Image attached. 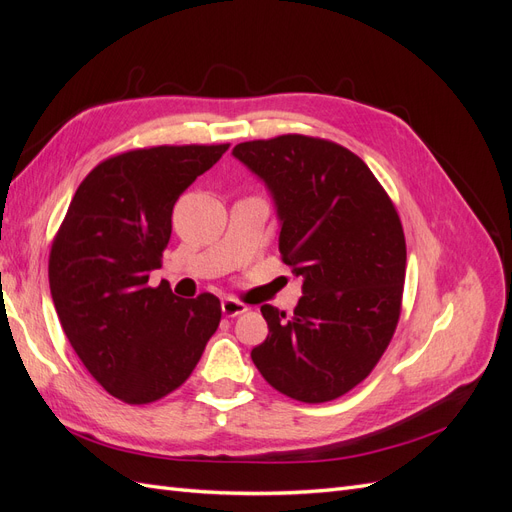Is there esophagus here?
I'll use <instances>...</instances> for the list:
<instances>
[{
	"label": "esophagus",
	"mask_w": 512,
	"mask_h": 512,
	"mask_svg": "<svg viewBox=\"0 0 512 512\" xmlns=\"http://www.w3.org/2000/svg\"><path fill=\"white\" fill-rule=\"evenodd\" d=\"M222 312H224V316H228V318H235V316L247 312V305L241 303V301L235 299V297H226V299L222 301Z\"/></svg>",
	"instance_id": "1"
}]
</instances>
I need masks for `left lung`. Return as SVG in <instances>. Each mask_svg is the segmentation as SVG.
Segmentation results:
<instances>
[{"instance_id":"1","label":"left lung","mask_w":512,"mask_h":512,"mask_svg":"<svg viewBox=\"0 0 512 512\" xmlns=\"http://www.w3.org/2000/svg\"><path fill=\"white\" fill-rule=\"evenodd\" d=\"M280 215V254L303 297L286 316L273 305L252 361L275 391L324 404L363 382L389 348L406 282V237L369 166L327 138L282 134L239 143Z\"/></svg>"}]
</instances>
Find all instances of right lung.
<instances>
[{
	"mask_svg": "<svg viewBox=\"0 0 512 512\" xmlns=\"http://www.w3.org/2000/svg\"><path fill=\"white\" fill-rule=\"evenodd\" d=\"M230 145H160L106 158L81 181L49 256V284L70 346L123 404L143 406L190 378L222 305L149 286L173 232V207Z\"/></svg>",
	"mask_w": 512,
	"mask_h": 512,
	"instance_id": "right-lung-1",
	"label": "right lung"
}]
</instances>
